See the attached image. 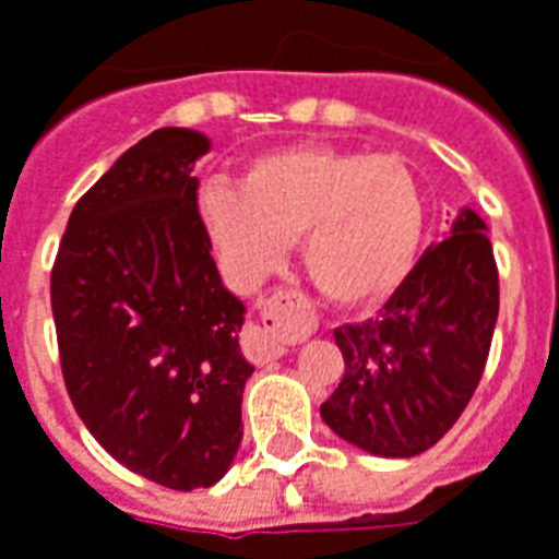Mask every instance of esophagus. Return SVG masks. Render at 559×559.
<instances>
[{"instance_id": "obj_1", "label": "esophagus", "mask_w": 559, "mask_h": 559, "mask_svg": "<svg viewBox=\"0 0 559 559\" xmlns=\"http://www.w3.org/2000/svg\"><path fill=\"white\" fill-rule=\"evenodd\" d=\"M314 326L311 306L299 293H272L260 302V320L248 330L245 350L253 362H269L284 357L287 347L306 338Z\"/></svg>"}]
</instances>
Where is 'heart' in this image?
<instances>
[{"mask_svg":"<svg viewBox=\"0 0 559 559\" xmlns=\"http://www.w3.org/2000/svg\"><path fill=\"white\" fill-rule=\"evenodd\" d=\"M199 221L245 287L272 275L299 239L308 281L330 302L369 306L412 272L427 212L400 157L306 144L253 159L241 187H202Z\"/></svg>","mask_w":559,"mask_h":559,"instance_id":"1","label":"heart"}]
</instances>
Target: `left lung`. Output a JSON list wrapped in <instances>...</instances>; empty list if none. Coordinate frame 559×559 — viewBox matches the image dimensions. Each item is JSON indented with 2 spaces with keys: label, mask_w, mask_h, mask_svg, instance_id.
<instances>
[{
  "label": "left lung",
  "mask_w": 559,
  "mask_h": 559,
  "mask_svg": "<svg viewBox=\"0 0 559 559\" xmlns=\"http://www.w3.org/2000/svg\"><path fill=\"white\" fill-rule=\"evenodd\" d=\"M484 229L463 209L378 318L335 330L345 374L320 417L338 439L374 456H415L463 415L499 314V272Z\"/></svg>",
  "instance_id": "obj_1"
}]
</instances>
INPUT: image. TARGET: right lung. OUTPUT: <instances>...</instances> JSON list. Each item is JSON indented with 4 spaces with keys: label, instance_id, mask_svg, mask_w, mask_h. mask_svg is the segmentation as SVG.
<instances>
[{
    "label": "right lung",
    "instance_id": "1",
    "mask_svg": "<svg viewBox=\"0 0 559 559\" xmlns=\"http://www.w3.org/2000/svg\"><path fill=\"white\" fill-rule=\"evenodd\" d=\"M212 142L163 127L72 209L50 272L62 381L117 463L169 490L212 487L241 442L245 306L202 229L193 163Z\"/></svg>",
    "mask_w": 559,
    "mask_h": 559
}]
</instances>
